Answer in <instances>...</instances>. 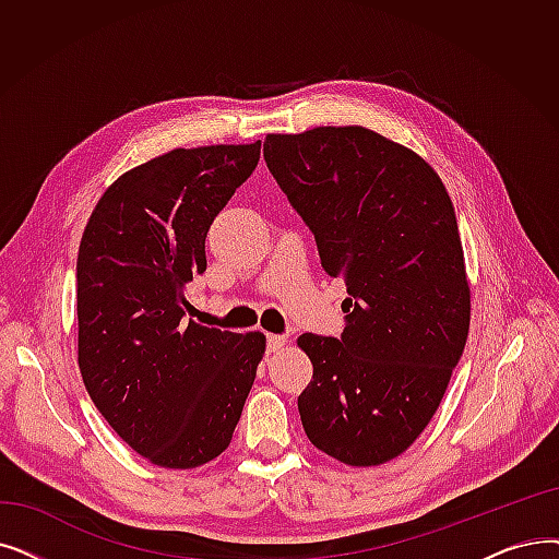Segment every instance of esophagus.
<instances>
[{"label":"esophagus","instance_id":"obj_1","mask_svg":"<svg viewBox=\"0 0 559 559\" xmlns=\"http://www.w3.org/2000/svg\"><path fill=\"white\" fill-rule=\"evenodd\" d=\"M285 343H287V337L285 335H270L266 337V352H278V349H283L285 347Z\"/></svg>","mask_w":559,"mask_h":559}]
</instances>
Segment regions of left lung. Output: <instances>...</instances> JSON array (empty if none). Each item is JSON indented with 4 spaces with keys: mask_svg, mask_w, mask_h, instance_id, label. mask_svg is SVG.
<instances>
[{
    "mask_svg": "<svg viewBox=\"0 0 559 559\" xmlns=\"http://www.w3.org/2000/svg\"><path fill=\"white\" fill-rule=\"evenodd\" d=\"M264 159L349 299L340 337L299 335L310 443L347 466L400 456L439 408L471 326L448 189L411 148L360 128L266 134Z\"/></svg>",
    "mask_w": 559,
    "mask_h": 559,
    "instance_id": "1",
    "label": "left lung"
}]
</instances>
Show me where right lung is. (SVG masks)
Masks as SVG:
<instances>
[{"label":"right lung","instance_id":"add662e5","mask_svg":"<svg viewBox=\"0 0 559 559\" xmlns=\"http://www.w3.org/2000/svg\"><path fill=\"white\" fill-rule=\"evenodd\" d=\"M260 141L176 148L107 187L78 255V362L111 429L162 468H197L233 439L266 337L185 320L214 216Z\"/></svg>","mask_w":559,"mask_h":559}]
</instances>
